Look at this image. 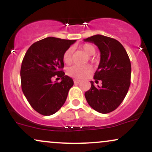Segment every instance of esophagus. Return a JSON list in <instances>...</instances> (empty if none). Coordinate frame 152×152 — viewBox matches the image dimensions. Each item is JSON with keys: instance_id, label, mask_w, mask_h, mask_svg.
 Listing matches in <instances>:
<instances>
[{"instance_id": "esophagus-1", "label": "esophagus", "mask_w": 152, "mask_h": 152, "mask_svg": "<svg viewBox=\"0 0 152 152\" xmlns=\"http://www.w3.org/2000/svg\"><path fill=\"white\" fill-rule=\"evenodd\" d=\"M80 81H81V80H79V79H74V83H78Z\"/></svg>"}]
</instances>
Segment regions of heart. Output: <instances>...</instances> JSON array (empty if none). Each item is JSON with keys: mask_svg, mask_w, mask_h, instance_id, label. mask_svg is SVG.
<instances>
[{"mask_svg": "<svg viewBox=\"0 0 152 152\" xmlns=\"http://www.w3.org/2000/svg\"><path fill=\"white\" fill-rule=\"evenodd\" d=\"M81 49L88 55H94L96 52V48L94 45L90 43H86L81 46ZM72 57V49L69 48L64 52L63 56V60L65 64H69L71 61ZM91 71V69L89 66H73L69 68L67 70V74L69 76L72 77L81 78L86 76Z\"/></svg>", "mask_w": 152, "mask_h": 152, "instance_id": "1", "label": "heart"}]
</instances>
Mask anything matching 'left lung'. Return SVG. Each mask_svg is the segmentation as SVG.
<instances>
[{
  "instance_id": "obj_1",
  "label": "left lung",
  "mask_w": 152,
  "mask_h": 152,
  "mask_svg": "<svg viewBox=\"0 0 152 152\" xmlns=\"http://www.w3.org/2000/svg\"><path fill=\"white\" fill-rule=\"evenodd\" d=\"M94 43L101 53L100 63L94 78L101 86L91 87L85 93L89 106L102 114L114 111L126 96L131 83L130 59L124 46L117 40L102 35H95L84 39Z\"/></svg>"
}]
</instances>
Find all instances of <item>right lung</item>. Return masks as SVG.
<instances>
[{
    "mask_svg": "<svg viewBox=\"0 0 152 152\" xmlns=\"http://www.w3.org/2000/svg\"><path fill=\"white\" fill-rule=\"evenodd\" d=\"M75 42L76 40L46 38L33 43L23 59L22 91L33 109L43 116L55 114L61 108L74 85L72 78L65 76L62 69L64 52ZM55 76L62 81L52 82Z\"/></svg>",
    "mask_w": 152,
    "mask_h": 152,
    "instance_id": "add662e5",
    "label": "right lung"
}]
</instances>
